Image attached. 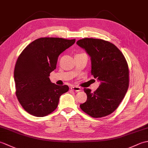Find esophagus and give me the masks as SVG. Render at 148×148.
<instances>
[{
	"mask_svg": "<svg viewBox=\"0 0 148 148\" xmlns=\"http://www.w3.org/2000/svg\"><path fill=\"white\" fill-rule=\"evenodd\" d=\"M71 89L72 91H74V92H80V91H81V88L80 87L75 86H71Z\"/></svg>",
	"mask_w": 148,
	"mask_h": 148,
	"instance_id": "obj_1",
	"label": "esophagus"
}]
</instances>
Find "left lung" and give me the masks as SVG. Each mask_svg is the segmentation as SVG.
<instances>
[{
	"label": "left lung",
	"mask_w": 148,
	"mask_h": 148,
	"mask_svg": "<svg viewBox=\"0 0 148 148\" xmlns=\"http://www.w3.org/2000/svg\"><path fill=\"white\" fill-rule=\"evenodd\" d=\"M76 44L90 56L91 74L100 83L94 92L84 89L87 100L80 108L92 117H104L117 109L127 92L129 71L126 59L117 47L104 40L84 38Z\"/></svg>",
	"instance_id": "left-lung-1"
}]
</instances>
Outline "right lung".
<instances>
[{
	"instance_id": "add662e5",
	"label": "right lung",
	"mask_w": 148,
	"mask_h": 148,
	"mask_svg": "<svg viewBox=\"0 0 148 148\" xmlns=\"http://www.w3.org/2000/svg\"><path fill=\"white\" fill-rule=\"evenodd\" d=\"M76 39L42 37L29 44L18 56L14 77L16 95L29 114L43 117L53 112L67 85L51 82L49 74L56 69L58 57L73 45Z\"/></svg>"
}]
</instances>
